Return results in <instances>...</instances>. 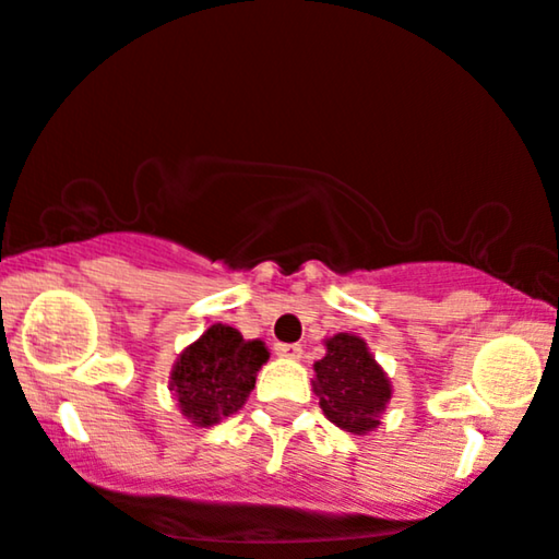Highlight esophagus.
<instances>
[{"instance_id":"esophagus-1","label":"esophagus","mask_w":559,"mask_h":559,"mask_svg":"<svg viewBox=\"0 0 559 559\" xmlns=\"http://www.w3.org/2000/svg\"><path fill=\"white\" fill-rule=\"evenodd\" d=\"M301 344H276V355L286 359H298L301 357Z\"/></svg>"}]
</instances>
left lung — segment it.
<instances>
[{
    "label": "left lung",
    "instance_id": "8db88e82",
    "mask_svg": "<svg viewBox=\"0 0 559 559\" xmlns=\"http://www.w3.org/2000/svg\"><path fill=\"white\" fill-rule=\"evenodd\" d=\"M313 392L336 428L365 436L380 426L392 388L384 369L369 355L365 340L334 334L326 340V357L313 365Z\"/></svg>",
    "mask_w": 559,
    "mask_h": 559
}]
</instances>
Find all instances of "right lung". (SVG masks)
<instances>
[{"mask_svg": "<svg viewBox=\"0 0 559 559\" xmlns=\"http://www.w3.org/2000/svg\"><path fill=\"white\" fill-rule=\"evenodd\" d=\"M265 361L269 349L261 340L248 342L238 329L212 324L175 361L169 390L187 420L198 428L215 426L246 405Z\"/></svg>", "mask_w": 559, "mask_h": 559, "instance_id": "add662e5", "label": "right lung"}]
</instances>
